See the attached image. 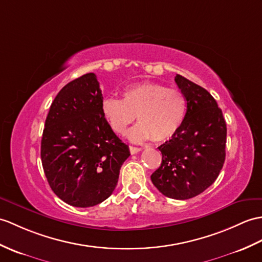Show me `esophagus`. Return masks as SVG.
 I'll use <instances>...</instances> for the list:
<instances>
[{
	"instance_id": "1",
	"label": "esophagus",
	"mask_w": 262,
	"mask_h": 262,
	"mask_svg": "<svg viewBox=\"0 0 262 262\" xmlns=\"http://www.w3.org/2000/svg\"><path fill=\"white\" fill-rule=\"evenodd\" d=\"M129 150H130L132 154H136V153H138V151H141L142 148L135 147V146H129Z\"/></svg>"
}]
</instances>
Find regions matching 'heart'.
<instances>
[{
    "label": "heart",
    "mask_w": 262,
    "mask_h": 262,
    "mask_svg": "<svg viewBox=\"0 0 262 262\" xmlns=\"http://www.w3.org/2000/svg\"><path fill=\"white\" fill-rule=\"evenodd\" d=\"M186 107V98L180 89L145 81L127 87L123 99H103L101 112L118 135H123L136 116L138 124L128 133L130 141L139 143L151 137L154 142H165L183 125Z\"/></svg>",
    "instance_id": "obj_1"
}]
</instances>
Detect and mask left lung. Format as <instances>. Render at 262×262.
<instances>
[{
    "label": "left lung",
    "instance_id": "obj_1",
    "mask_svg": "<svg viewBox=\"0 0 262 262\" xmlns=\"http://www.w3.org/2000/svg\"><path fill=\"white\" fill-rule=\"evenodd\" d=\"M175 82L186 98V116L180 130L159 147L162 163L150 180L163 195L187 200L205 191L220 174L227 124L208 90L180 75Z\"/></svg>",
    "mask_w": 262,
    "mask_h": 262
}]
</instances>
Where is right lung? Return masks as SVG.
Instances as JSON below:
<instances>
[{
  "instance_id": "right-lung-1",
  "label": "right lung",
  "mask_w": 262,
  "mask_h": 262,
  "mask_svg": "<svg viewBox=\"0 0 262 262\" xmlns=\"http://www.w3.org/2000/svg\"><path fill=\"white\" fill-rule=\"evenodd\" d=\"M102 99L93 72L70 81L52 101L42 134L48 183L59 199L78 208L111 196L130 155L103 117Z\"/></svg>"
}]
</instances>
